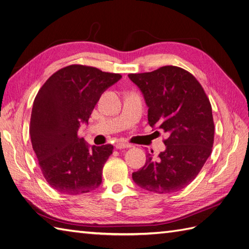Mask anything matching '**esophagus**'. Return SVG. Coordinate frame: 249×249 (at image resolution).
Listing matches in <instances>:
<instances>
[{"instance_id": "obj_1", "label": "esophagus", "mask_w": 249, "mask_h": 249, "mask_svg": "<svg viewBox=\"0 0 249 249\" xmlns=\"http://www.w3.org/2000/svg\"><path fill=\"white\" fill-rule=\"evenodd\" d=\"M129 147H131V144H129V143H124V142L116 143L117 149H123V148H129Z\"/></svg>"}]
</instances>
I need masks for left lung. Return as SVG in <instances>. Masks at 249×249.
Segmentation results:
<instances>
[{"instance_id":"obj_1","label":"left lung","mask_w":249,"mask_h":249,"mask_svg":"<svg viewBox=\"0 0 249 249\" xmlns=\"http://www.w3.org/2000/svg\"><path fill=\"white\" fill-rule=\"evenodd\" d=\"M148 106V124L168 132L166 149L146 156L144 166L132 174L137 185L157 194L185 188L212 155L214 124L209 99L187 70L163 66L151 72L130 73Z\"/></svg>"}]
</instances>
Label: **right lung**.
<instances>
[{
  "label": "right lung",
  "instance_id": "right-lung-1",
  "mask_svg": "<svg viewBox=\"0 0 249 249\" xmlns=\"http://www.w3.org/2000/svg\"><path fill=\"white\" fill-rule=\"evenodd\" d=\"M121 78L120 73L75 64L54 72L37 92L30 118L31 144L44 178L59 193L82 195L101 185L113 146L89 148L78 132L101 94Z\"/></svg>",
  "mask_w": 249,
  "mask_h": 249
}]
</instances>
